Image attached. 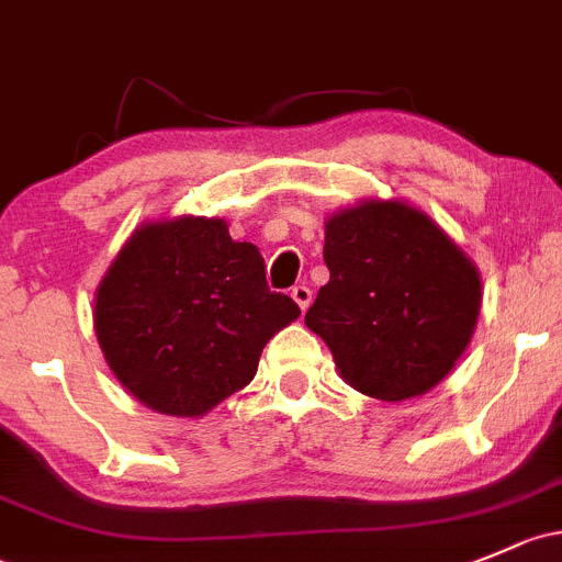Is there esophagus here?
Here are the masks:
<instances>
[{"mask_svg":"<svg viewBox=\"0 0 562 562\" xmlns=\"http://www.w3.org/2000/svg\"><path fill=\"white\" fill-rule=\"evenodd\" d=\"M291 296H293V301H296V304H299L301 312H306V306L312 304V291H310V288H306V285H296V288H293Z\"/></svg>","mask_w":562,"mask_h":562,"instance_id":"obj_1","label":"esophagus"}]
</instances>
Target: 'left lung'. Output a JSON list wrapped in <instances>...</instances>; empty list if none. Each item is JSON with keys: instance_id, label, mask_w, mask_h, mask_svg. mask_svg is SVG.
<instances>
[{"instance_id": "1", "label": "left lung", "mask_w": 562, "mask_h": 562, "mask_svg": "<svg viewBox=\"0 0 562 562\" xmlns=\"http://www.w3.org/2000/svg\"><path fill=\"white\" fill-rule=\"evenodd\" d=\"M330 280L306 312L347 385L404 401L439 385L474 334L476 266L420 210L363 202L326 223Z\"/></svg>"}]
</instances>
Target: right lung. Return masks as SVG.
I'll use <instances>...</instances> for the list:
<instances>
[{
  "label": "right lung",
  "mask_w": 562,
  "mask_h": 562,
  "mask_svg": "<svg viewBox=\"0 0 562 562\" xmlns=\"http://www.w3.org/2000/svg\"><path fill=\"white\" fill-rule=\"evenodd\" d=\"M301 315L266 285L263 258L217 217L147 223L97 293L112 374L150 409L199 417L256 376L266 341Z\"/></svg>",
  "instance_id": "right-lung-1"
}]
</instances>
